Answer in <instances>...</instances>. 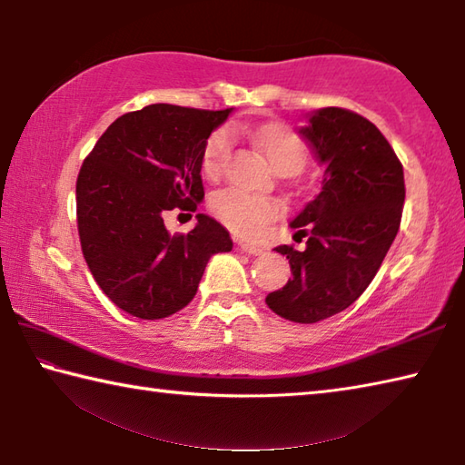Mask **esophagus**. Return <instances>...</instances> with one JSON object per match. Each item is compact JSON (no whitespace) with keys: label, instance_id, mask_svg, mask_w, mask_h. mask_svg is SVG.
Segmentation results:
<instances>
[{"label":"esophagus","instance_id":"34e87169","mask_svg":"<svg viewBox=\"0 0 465 465\" xmlns=\"http://www.w3.org/2000/svg\"><path fill=\"white\" fill-rule=\"evenodd\" d=\"M242 252H246V254H250V256H261L262 254V248H258V246H252V243H240L238 246Z\"/></svg>","mask_w":465,"mask_h":465}]
</instances>
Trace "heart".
I'll use <instances>...</instances> for the list:
<instances>
[{
  "instance_id": "b5f03b06",
  "label": "heart",
  "mask_w": 465,
  "mask_h": 465,
  "mask_svg": "<svg viewBox=\"0 0 465 465\" xmlns=\"http://www.w3.org/2000/svg\"><path fill=\"white\" fill-rule=\"evenodd\" d=\"M256 145L271 162V166L281 170L297 172L302 170L308 157V149L299 135L281 124H269L252 133ZM232 152V131L217 129L204 141L203 155H201V170L207 178H219L223 174L227 157ZM211 213L222 222L227 230L233 232L242 238H254V235L264 230L266 223L277 219L281 207L277 201L269 196H258L250 193L235 191V188H225L219 191L209 201Z\"/></svg>"
}]
</instances>
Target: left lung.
Returning a JSON list of instances; mask_svg holds the SVG:
<instances>
[{
    "label": "left lung",
    "mask_w": 465,
    "mask_h": 465,
    "mask_svg": "<svg viewBox=\"0 0 465 465\" xmlns=\"http://www.w3.org/2000/svg\"><path fill=\"white\" fill-rule=\"evenodd\" d=\"M324 163L322 191L291 227L305 250L287 254L293 279L266 295L277 316L316 324L355 303L380 271L400 230L404 168L371 121L346 108H322L299 129Z\"/></svg>",
    "instance_id": "1"
}]
</instances>
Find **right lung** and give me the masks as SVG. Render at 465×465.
<instances>
[{
  "mask_svg": "<svg viewBox=\"0 0 465 465\" xmlns=\"http://www.w3.org/2000/svg\"><path fill=\"white\" fill-rule=\"evenodd\" d=\"M232 110L149 104L116 119L85 155L75 184L77 232L94 281L123 312L160 320L193 302L209 258L232 238L199 213L193 232L163 225L168 211L203 201L201 155Z\"/></svg>",
  "mask_w": 465,
  "mask_h": 465,
  "instance_id": "right-lung-1",
  "label": "right lung"
}]
</instances>
